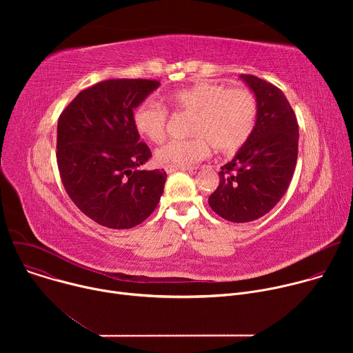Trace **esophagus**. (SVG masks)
Here are the masks:
<instances>
[{
    "label": "esophagus",
    "mask_w": 353,
    "mask_h": 353,
    "mask_svg": "<svg viewBox=\"0 0 353 353\" xmlns=\"http://www.w3.org/2000/svg\"><path fill=\"white\" fill-rule=\"evenodd\" d=\"M165 170H166V173H174V172H179V170H183V172H192L191 168H170V166H166Z\"/></svg>",
    "instance_id": "34e87169"
}]
</instances>
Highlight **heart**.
I'll return each mask as SVG.
<instances>
[{"mask_svg": "<svg viewBox=\"0 0 353 353\" xmlns=\"http://www.w3.org/2000/svg\"><path fill=\"white\" fill-rule=\"evenodd\" d=\"M168 99L177 112L192 114L188 124L192 137L170 141L157 150L155 159L165 168L192 166L210 155L211 145L218 152L232 154L248 141L257 123V99L247 89L199 82L172 92ZM168 117L163 105L146 99L137 106L132 123L141 137L161 143L166 137Z\"/></svg>", "mask_w": 353, "mask_h": 353, "instance_id": "1", "label": "heart"}]
</instances>
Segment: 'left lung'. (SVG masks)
<instances>
[{"mask_svg": "<svg viewBox=\"0 0 353 353\" xmlns=\"http://www.w3.org/2000/svg\"><path fill=\"white\" fill-rule=\"evenodd\" d=\"M257 99L253 134L219 172L208 204L221 218L244 223L268 214L286 192L297 161L299 125L283 92L254 75H240Z\"/></svg>", "mask_w": 353, "mask_h": 353, "instance_id": "obj_1", "label": "left lung"}]
</instances>
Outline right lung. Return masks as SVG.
<instances>
[{"label":"right lung","instance_id":"right-lung-1","mask_svg":"<svg viewBox=\"0 0 353 353\" xmlns=\"http://www.w3.org/2000/svg\"><path fill=\"white\" fill-rule=\"evenodd\" d=\"M150 79H110L77 94L57 124V163L74 204L96 223L131 229L158 207L168 174L141 170L152 157L132 114L158 89Z\"/></svg>","mask_w":353,"mask_h":353}]
</instances>
